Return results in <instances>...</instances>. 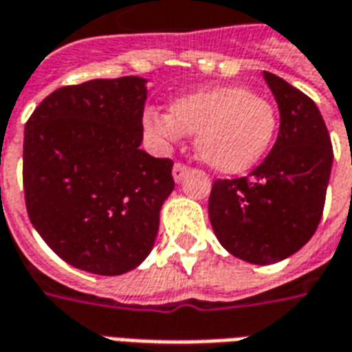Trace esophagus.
I'll use <instances>...</instances> for the list:
<instances>
[{"mask_svg":"<svg viewBox=\"0 0 352 352\" xmlns=\"http://www.w3.org/2000/svg\"><path fill=\"white\" fill-rule=\"evenodd\" d=\"M190 168L186 166V164L183 162H175V166H173V179H175V183H181L184 179V175L188 173Z\"/></svg>","mask_w":352,"mask_h":352,"instance_id":"34e87169","label":"esophagus"}]
</instances>
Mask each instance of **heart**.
Instances as JSON below:
<instances>
[{
  "label": "heart",
  "mask_w": 352,
  "mask_h": 352,
  "mask_svg": "<svg viewBox=\"0 0 352 352\" xmlns=\"http://www.w3.org/2000/svg\"><path fill=\"white\" fill-rule=\"evenodd\" d=\"M143 129L162 143L197 134L196 149L203 162L235 175L254 168L269 151L276 134V111L248 87L222 85L177 98L169 116L147 111Z\"/></svg>",
  "instance_id": "heart-1"
}]
</instances>
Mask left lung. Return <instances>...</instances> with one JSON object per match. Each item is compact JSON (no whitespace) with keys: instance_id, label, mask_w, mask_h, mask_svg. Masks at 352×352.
I'll list each match as a JSON object with an SVG mask.
<instances>
[{"instance_id":"1","label":"left lung","mask_w":352,"mask_h":352,"mask_svg":"<svg viewBox=\"0 0 352 352\" xmlns=\"http://www.w3.org/2000/svg\"><path fill=\"white\" fill-rule=\"evenodd\" d=\"M280 108V134L248 177L216 179L209 218L231 256L270 265L293 256L321 222L332 169V142L308 95L263 72Z\"/></svg>"}]
</instances>
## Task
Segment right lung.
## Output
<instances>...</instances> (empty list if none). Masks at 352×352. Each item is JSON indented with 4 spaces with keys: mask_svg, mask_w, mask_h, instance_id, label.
<instances>
[{
    "mask_svg": "<svg viewBox=\"0 0 352 352\" xmlns=\"http://www.w3.org/2000/svg\"><path fill=\"white\" fill-rule=\"evenodd\" d=\"M145 80L65 85L23 130V196L33 228L76 269L117 276L155 244L173 160L140 149Z\"/></svg>",
    "mask_w": 352,
    "mask_h": 352,
    "instance_id": "obj_1",
    "label": "right lung"
}]
</instances>
